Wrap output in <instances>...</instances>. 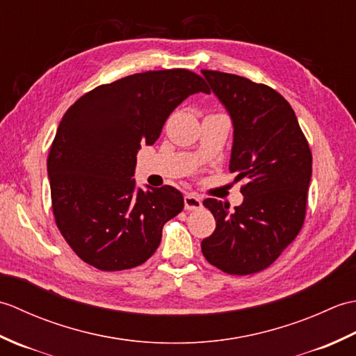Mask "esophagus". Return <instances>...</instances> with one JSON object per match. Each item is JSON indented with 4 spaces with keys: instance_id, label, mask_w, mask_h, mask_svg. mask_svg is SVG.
<instances>
[{
    "instance_id": "1",
    "label": "esophagus",
    "mask_w": 356,
    "mask_h": 356,
    "mask_svg": "<svg viewBox=\"0 0 356 356\" xmlns=\"http://www.w3.org/2000/svg\"><path fill=\"white\" fill-rule=\"evenodd\" d=\"M184 200H185V209H188V211H194V209L202 208V199L197 197L195 194H186Z\"/></svg>"
}]
</instances>
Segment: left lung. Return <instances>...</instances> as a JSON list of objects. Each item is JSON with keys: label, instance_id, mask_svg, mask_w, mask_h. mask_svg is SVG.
Masks as SVG:
<instances>
[{"label": "left lung", "instance_id": "left-lung-1", "mask_svg": "<svg viewBox=\"0 0 356 356\" xmlns=\"http://www.w3.org/2000/svg\"><path fill=\"white\" fill-rule=\"evenodd\" d=\"M232 120L229 171L237 172L243 203L205 199L216 229L202 252L226 274L266 269L297 237L306 216L312 153L297 116L274 88L246 78L202 70Z\"/></svg>", "mask_w": 356, "mask_h": 356}]
</instances>
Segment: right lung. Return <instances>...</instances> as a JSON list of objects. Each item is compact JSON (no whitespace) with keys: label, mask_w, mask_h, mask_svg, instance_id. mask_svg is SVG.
Instances as JSON below:
<instances>
[{"label":"right lung","mask_w":356,"mask_h":356,"mask_svg":"<svg viewBox=\"0 0 356 356\" xmlns=\"http://www.w3.org/2000/svg\"><path fill=\"white\" fill-rule=\"evenodd\" d=\"M199 92H207L205 82L190 70L136 73L96 87L65 111L47 172L56 226L81 260L124 270L156 252L163 225L184 209V195L170 185L136 186V156Z\"/></svg>","instance_id":"1"}]
</instances>
